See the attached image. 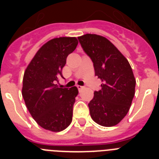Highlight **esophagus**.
I'll return each mask as SVG.
<instances>
[{
    "label": "esophagus",
    "instance_id": "esophagus-1",
    "mask_svg": "<svg viewBox=\"0 0 159 159\" xmlns=\"http://www.w3.org/2000/svg\"><path fill=\"white\" fill-rule=\"evenodd\" d=\"M77 88H78V90L79 91H81V90L83 89V88H84V87L83 86H80V85H77Z\"/></svg>",
    "mask_w": 159,
    "mask_h": 159
}]
</instances>
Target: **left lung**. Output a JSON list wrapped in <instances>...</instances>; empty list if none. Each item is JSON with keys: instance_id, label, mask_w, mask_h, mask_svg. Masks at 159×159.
I'll use <instances>...</instances> for the list:
<instances>
[{"instance_id": "8db88e82", "label": "left lung", "mask_w": 159, "mask_h": 159, "mask_svg": "<svg viewBox=\"0 0 159 159\" xmlns=\"http://www.w3.org/2000/svg\"><path fill=\"white\" fill-rule=\"evenodd\" d=\"M78 40L93 62L95 75L102 80L101 89L94 92L88 103L91 117L103 127L116 126L127 116L134 98L136 81L131 67L107 38L86 34Z\"/></svg>"}]
</instances>
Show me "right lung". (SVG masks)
<instances>
[{
  "label": "right lung",
  "instance_id": "obj_1",
  "mask_svg": "<svg viewBox=\"0 0 159 159\" xmlns=\"http://www.w3.org/2000/svg\"><path fill=\"white\" fill-rule=\"evenodd\" d=\"M78 44L75 37L54 38L44 43L24 74L22 96L31 116L45 130L59 132L71 123L76 87L61 88L66 59Z\"/></svg>",
  "mask_w": 159,
  "mask_h": 159
}]
</instances>
